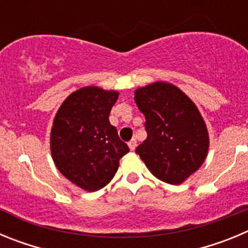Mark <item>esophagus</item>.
Returning <instances> with one entry per match:
<instances>
[{"label": "esophagus", "mask_w": 248, "mask_h": 248, "mask_svg": "<svg viewBox=\"0 0 248 248\" xmlns=\"http://www.w3.org/2000/svg\"><path fill=\"white\" fill-rule=\"evenodd\" d=\"M128 146H129V149H130L131 151L135 150V148H137V140L131 139L130 141H129V143H128Z\"/></svg>", "instance_id": "34e87169"}]
</instances>
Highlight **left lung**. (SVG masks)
<instances>
[{
	"mask_svg": "<svg viewBox=\"0 0 248 248\" xmlns=\"http://www.w3.org/2000/svg\"><path fill=\"white\" fill-rule=\"evenodd\" d=\"M134 94L138 108L145 115L148 133L137 154L159 180L180 185L207 156L210 138L202 115L171 83H151Z\"/></svg>",
	"mask_w": 248,
	"mask_h": 248,
	"instance_id": "8db88e82",
	"label": "left lung"
}]
</instances>
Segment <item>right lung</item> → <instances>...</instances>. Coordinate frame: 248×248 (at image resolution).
I'll list each match as a JSON object with an SVG mask.
<instances>
[{"label": "right lung", "instance_id": "add662e5", "mask_svg": "<svg viewBox=\"0 0 248 248\" xmlns=\"http://www.w3.org/2000/svg\"><path fill=\"white\" fill-rule=\"evenodd\" d=\"M117 91L83 87L65 98L50 130V153L59 172L85 191L108 185L129 151L109 123Z\"/></svg>", "mask_w": 248, "mask_h": 248}]
</instances>
